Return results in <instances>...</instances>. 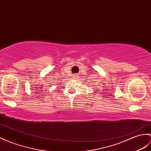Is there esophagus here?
Listing matches in <instances>:
<instances>
[{
  "label": "esophagus",
  "mask_w": 151,
  "mask_h": 151,
  "mask_svg": "<svg viewBox=\"0 0 151 151\" xmlns=\"http://www.w3.org/2000/svg\"><path fill=\"white\" fill-rule=\"evenodd\" d=\"M73 78H76L77 77H78V75H73Z\"/></svg>",
  "instance_id": "1"
}]
</instances>
